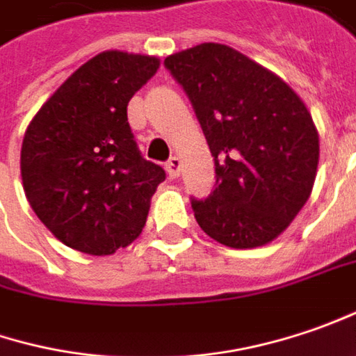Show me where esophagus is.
<instances>
[{
	"instance_id": "obj_1",
	"label": "esophagus",
	"mask_w": 356,
	"mask_h": 356,
	"mask_svg": "<svg viewBox=\"0 0 356 356\" xmlns=\"http://www.w3.org/2000/svg\"><path fill=\"white\" fill-rule=\"evenodd\" d=\"M165 169H167V173H169V177L171 179H175L179 177V169H181V159L179 157H169L167 159V163H165Z\"/></svg>"
}]
</instances>
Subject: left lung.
Masks as SVG:
<instances>
[{
    "label": "left lung",
    "instance_id": "left-lung-1",
    "mask_svg": "<svg viewBox=\"0 0 356 356\" xmlns=\"http://www.w3.org/2000/svg\"><path fill=\"white\" fill-rule=\"evenodd\" d=\"M163 65L189 96L215 157V191L191 199L199 227L230 248L272 242L313 189L319 136L312 114L280 76L227 44H197Z\"/></svg>",
    "mask_w": 356,
    "mask_h": 356
}]
</instances>
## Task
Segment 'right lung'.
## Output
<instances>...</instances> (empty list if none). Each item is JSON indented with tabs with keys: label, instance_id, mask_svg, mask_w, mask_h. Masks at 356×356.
Returning a JSON list of instances; mask_svg holds the SVG:
<instances>
[{
	"label": "right lung",
	"instance_id": "add662e5",
	"mask_svg": "<svg viewBox=\"0 0 356 356\" xmlns=\"http://www.w3.org/2000/svg\"><path fill=\"white\" fill-rule=\"evenodd\" d=\"M159 58L106 51L72 72L31 120L21 145L27 201L63 244L108 256L140 236L163 167L143 159L128 102Z\"/></svg>",
	"mask_w": 356,
	"mask_h": 356
}]
</instances>
